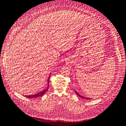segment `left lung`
Instances as JSON below:
<instances>
[{
	"label": "left lung",
	"instance_id": "8db88e82",
	"mask_svg": "<svg viewBox=\"0 0 126 126\" xmlns=\"http://www.w3.org/2000/svg\"><path fill=\"white\" fill-rule=\"evenodd\" d=\"M75 92H76V94L78 96H79V97H80L81 98H83V99H88V100H89V99H92L91 98H87V97H84V96H81V95H80V94H79L77 92V91H76V90H75Z\"/></svg>",
	"mask_w": 126,
	"mask_h": 126
}]
</instances>
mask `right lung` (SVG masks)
Wrapping results in <instances>:
<instances>
[{
  "instance_id": "obj_1",
  "label": "right lung",
  "mask_w": 126,
  "mask_h": 126,
  "mask_svg": "<svg viewBox=\"0 0 126 126\" xmlns=\"http://www.w3.org/2000/svg\"><path fill=\"white\" fill-rule=\"evenodd\" d=\"M50 75L49 76V77H48V81H47L48 86H47V88L46 89H45L44 90H43V91H41L39 93H38L34 94V95H28V96L25 95V96H26L27 98H36V97H40L41 96H43L48 90V87H49V78H50Z\"/></svg>"
}]
</instances>
